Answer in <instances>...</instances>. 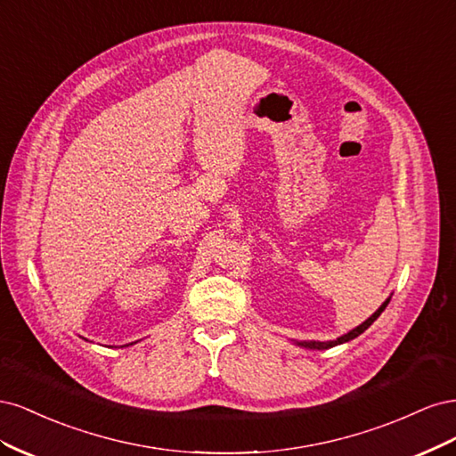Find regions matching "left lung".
I'll return each mask as SVG.
<instances>
[{"instance_id":"obj_1","label":"left lung","mask_w":456,"mask_h":456,"mask_svg":"<svg viewBox=\"0 0 456 456\" xmlns=\"http://www.w3.org/2000/svg\"><path fill=\"white\" fill-rule=\"evenodd\" d=\"M390 298L392 297H388L386 298L382 305H380V308L372 314L370 317H367V320L362 323V325H357V327H354L352 330H348V333H344V335H340L338 338H335V340H325V342H320V340H293L297 346H300V348H308V350H327V348H333V346H338V344H344V342H350V340H354L355 337H360L362 333H365V330L377 322V317L384 312V308L388 306V302H390Z\"/></svg>"}]
</instances>
